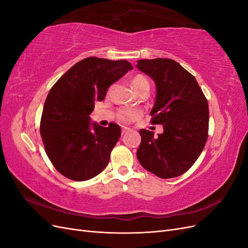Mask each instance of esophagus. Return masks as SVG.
<instances>
[{"label": "esophagus", "instance_id": "esophagus-1", "mask_svg": "<svg viewBox=\"0 0 248 248\" xmlns=\"http://www.w3.org/2000/svg\"><path fill=\"white\" fill-rule=\"evenodd\" d=\"M128 131H130V128H128V127H123V128H122V134H125Z\"/></svg>", "mask_w": 248, "mask_h": 248}]
</instances>
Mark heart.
<instances>
[{
	"label": "heart",
	"mask_w": 248,
	"mask_h": 248,
	"mask_svg": "<svg viewBox=\"0 0 248 248\" xmlns=\"http://www.w3.org/2000/svg\"><path fill=\"white\" fill-rule=\"evenodd\" d=\"M131 86L139 93L144 88H149V82L147 78L142 76H136L131 79ZM141 116V111L137 108H121L117 114L119 121L123 123H130L136 121Z\"/></svg>",
	"instance_id": "heart-1"
}]
</instances>
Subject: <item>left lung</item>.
<instances>
[{
	"instance_id": "8db88e82",
	"label": "left lung",
	"mask_w": 248,
	"mask_h": 248,
	"mask_svg": "<svg viewBox=\"0 0 248 248\" xmlns=\"http://www.w3.org/2000/svg\"><path fill=\"white\" fill-rule=\"evenodd\" d=\"M138 68L156 85L150 112L163 133L140 129L137 156L141 167L162 179L175 178L197 161L208 139V101L191 73L170 59L140 60Z\"/></svg>"
}]
</instances>
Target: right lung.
Segmentation results:
<instances>
[{
    "label": "right lung",
    "instance_id": "right-lung-1",
    "mask_svg": "<svg viewBox=\"0 0 248 248\" xmlns=\"http://www.w3.org/2000/svg\"><path fill=\"white\" fill-rule=\"evenodd\" d=\"M132 69L126 60L89 57L73 65L52 86L44 103L40 134L56 170L73 181L92 179L107 168L112 148L121 136L115 123H92L95 102Z\"/></svg>",
    "mask_w": 248,
    "mask_h": 248
}]
</instances>
